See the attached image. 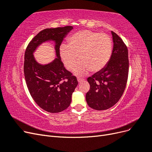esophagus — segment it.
<instances>
[{"mask_svg": "<svg viewBox=\"0 0 152 152\" xmlns=\"http://www.w3.org/2000/svg\"><path fill=\"white\" fill-rule=\"evenodd\" d=\"M77 80H78V82H79V83H80V82L84 81V79H82V78H77Z\"/></svg>", "mask_w": 152, "mask_h": 152, "instance_id": "esophagus-1", "label": "esophagus"}]
</instances>
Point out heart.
Segmentation results:
<instances>
[{
    "instance_id": "b5f03b06",
    "label": "heart",
    "mask_w": 152,
    "mask_h": 152,
    "mask_svg": "<svg viewBox=\"0 0 152 152\" xmlns=\"http://www.w3.org/2000/svg\"><path fill=\"white\" fill-rule=\"evenodd\" d=\"M112 52V43L109 35L88 30H80L72 35L68 40V45L62 44L59 50L63 65L69 71L74 68L79 56L80 61L74 69L77 75H86L90 70H102L108 63Z\"/></svg>"
}]
</instances>
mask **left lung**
<instances>
[{
	"instance_id": "obj_1",
	"label": "left lung",
	"mask_w": 152,
	"mask_h": 152,
	"mask_svg": "<svg viewBox=\"0 0 152 152\" xmlns=\"http://www.w3.org/2000/svg\"><path fill=\"white\" fill-rule=\"evenodd\" d=\"M113 42L112 56L102 70L87 78L90 89L86 99L87 104L96 110L112 107L121 98L129 73L128 50L123 40L111 31Z\"/></svg>"
}]
</instances>
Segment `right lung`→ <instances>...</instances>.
<instances>
[{
    "mask_svg": "<svg viewBox=\"0 0 152 152\" xmlns=\"http://www.w3.org/2000/svg\"><path fill=\"white\" fill-rule=\"evenodd\" d=\"M72 29V26L44 29L32 39L25 50L24 74L27 87L35 102L50 113L66 109L78 85L76 77L64 67L59 53L63 39ZM48 41L55 43L57 58L42 65L35 60L33 53L40 44Z\"/></svg>",
    "mask_w": 152,
    "mask_h": 152,
    "instance_id": "right-lung-1",
    "label": "right lung"
}]
</instances>
